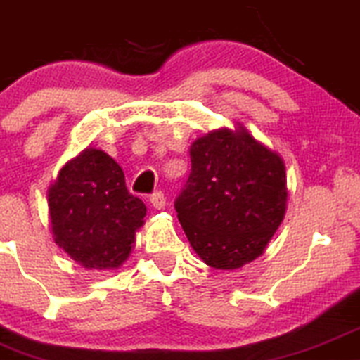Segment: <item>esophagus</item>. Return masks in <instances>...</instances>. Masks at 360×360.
Wrapping results in <instances>:
<instances>
[{"instance_id": "34e87169", "label": "esophagus", "mask_w": 360, "mask_h": 360, "mask_svg": "<svg viewBox=\"0 0 360 360\" xmlns=\"http://www.w3.org/2000/svg\"><path fill=\"white\" fill-rule=\"evenodd\" d=\"M151 204L155 209H165V204H167V197H165L163 192H155L151 195Z\"/></svg>"}]
</instances>
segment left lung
Wrapping results in <instances>:
<instances>
[{
    "label": "left lung",
    "mask_w": 360,
    "mask_h": 360,
    "mask_svg": "<svg viewBox=\"0 0 360 360\" xmlns=\"http://www.w3.org/2000/svg\"><path fill=\"white\" fill-rule=\"evenodd\" d=\"M236 126L193 141L191 175L175 202L192 248L219 270L260 257L288 209L284 160Z\"/></svg>",
    "instance_id": "obj_1"
}]
</instances>
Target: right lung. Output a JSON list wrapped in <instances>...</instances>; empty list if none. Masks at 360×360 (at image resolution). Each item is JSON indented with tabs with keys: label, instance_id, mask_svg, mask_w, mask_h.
Instances as JSON below:
<instances>
[{
	"label": "right lung",
	"instance_id": "right-lung-1",
	"mask_svg": "<svg viewBox=\"0 0 360 360\" xmlns=\"http://www.w3.org/2000/svg\"><path fill=\"white\" fill-rule=\"evenodd\" d=\"M54 243L90 270L119 269L131 255L146 205L131 195L119 163L86 148L60 168L47 191Z\"/></svg>",
	"mask_w": 360,
	"mask_h": 360
}]
</instances>
